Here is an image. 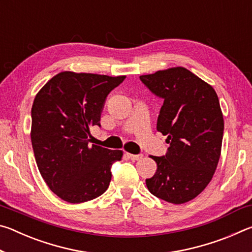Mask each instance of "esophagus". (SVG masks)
I'll list each match as a JSON object with an SVG mask.
<instances>
[{
	"label": "esophagus",
	"mask_w": 252,
	"mask_h": 252,
	"mask_svg": "<svg viewBox=\"0 0 252 252\" xmlns=\"http://www.w3.org/2000/svg\"><path fill=\"white\" fill-rule=\"evenodd\" d=\"M126 156L131 160H139L142 158V155H131V153H126Z\"/></svg>",
	"instance_id": "obj_1"
}]
</instances>
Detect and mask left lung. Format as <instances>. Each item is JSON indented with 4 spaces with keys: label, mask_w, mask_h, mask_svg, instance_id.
Segmentation results:
<instances>
[{
    "label": "left lung",
    "mask_w": 252,
    "mask_h": 252,
    "mask_svg": "<svg viewBox=\"0 0 252 252\" xmlns=\"http://www.w3.org/2000/svg\"><path fill=\"white\" fill-rule=\"evenodd\" d=\"M153 94L163 99L157 130L168 138L165 156L147 179L150 192L164 201L181 204L194 199L215 174L221 155L223 116L210 84L186 67L177 66L141 75Z\"/></svg>",
    "instance_id": "8db88e82"
}]
</instances>
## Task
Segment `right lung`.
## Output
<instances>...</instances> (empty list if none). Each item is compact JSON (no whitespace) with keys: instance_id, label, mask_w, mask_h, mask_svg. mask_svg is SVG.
<instances>
[{"instance_id":"1","label":"right lung","mask_w":252,"mask_h":252,"mask_svg":"<svg viewBox=\"0 0 252 252\" xmlns=\"http://www.w3.org/2000/svg\"><path fill=\"white\" fill-rule=\"evenodd\" d=\"M126 79L64 71L45 83L32 105L31 141L42 178L70 203L90 201L105 192L111 165L121 150L89 144L90 127L100 126L106 96Z\"/></svg>"}]
</instances>
